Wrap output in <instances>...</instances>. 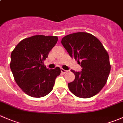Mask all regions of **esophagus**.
Masks as SVG:
<instances>
[{"label":"esophagus","instance_id":"obj_1","mask_svg":"<svg viewBox=\"0 0 123 123\" xmlns=\"http://www.w3.org/2000/svg\"><path fill=\"white\" fill-rule=\"evenodd\" d=\"M61 73H67V70H65V69H61Z\"/></svg>","mask_w":123,"mask_h":123}]
</instances>
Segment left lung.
<instances>
[{
	"mask_svg": "<svg viewBox=\"0 0 123 123\" xmlns=\"http://www.w3.org/2000/svg\"><path fill=\"white\" fill-rule=\"evenodd\" d=\"M61 43L82 68L81 71L71 70L75 79L68 84L69 90L81 98L98 93L106 84L111 70L109 55L101 42L92 34L79 32L63 37Z\"/></svg>",
	"mask_w": 123,
	"mask_h": 123,
	"instance_id": "1",
	"label": "left lung"
}]
</instances>
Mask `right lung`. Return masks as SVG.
Wrapping results in <instances>:
<instances>
[{
  "mask_svg": "<svg viewBox=\"0 0 123 123\" xmlns=\"http://www.w3.org/2000/svg\"><path fill=\"white\" fill-rule=\"evenodd\" d=\"M57 41L56 36H34L21 41L11 53L10 67L15 81L27 95L43 97L53 89L61 69L46 68L43 61Z\"/></svg>",
  "mask_w": 123,
  "mask_h": 123,
  "instance_id": "add662e5",
  "label": "right lung"
}]
</instances>
